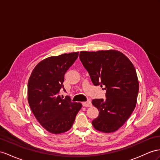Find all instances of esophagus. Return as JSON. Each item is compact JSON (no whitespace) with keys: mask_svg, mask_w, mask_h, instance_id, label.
I'll return each mask as SVG.
<instances>
[{"mask_svg":"<svg viewBox=\"0 0 160 160\" xmlns=\"http://www.w3.org/2000/svg\"><path fill=\"white\" fill-rule=\"evenodd\" d=\"M82 105L84 106V107H91V106H92V103L91 101H88L86 102H82Z\"/></svg>","mask_w":160,"mask_h":160,"instance_id":"1","label":"esophagus"}]
</instances>
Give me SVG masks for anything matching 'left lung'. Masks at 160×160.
<instances>
[{
  "instance_id": "obj_1",
  "label": "left lung",
  "mask_w": 160,
  "mask_h": 160,
  "mask_svg": "<svg viewBox=\"0 0 160 160\" xmlns=\"http://www.w3.org/2000/svg\"><path fill=\"white\" fill-rule=\"evenodd\" d=\"M79 57L93 84L106 90L105 99L92 101L99 112L92 124L101 132H115L136 107L139 84L134 65L126 55L116 50L81 51Z\"/></svg>"
}]
</instances>
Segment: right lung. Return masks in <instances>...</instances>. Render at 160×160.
I'll return each mask as SVG.
<instances>
[{
	"mask_svg": "<svg viewBox=\"0 0 160 160\" xmlns=\"http://www.w3.org/2000/svg\"><path fill=\"white\" fill-rule=\"evenodd\" d=\"M79 52L48 57L32 71L28 84V100L32 113L43 128L52 134L67 132L72 128L82 108L58 94L64 88L63 82L68 69L75 62Z\"/></svg>",
	"mask_w": 160,
	"mask_h": 160,
	"instance_id": "right-lung-1",
	"label": "right lung"
}]
</instances>
